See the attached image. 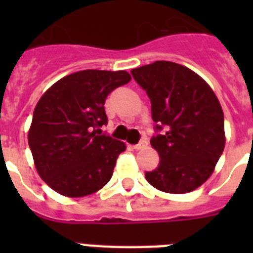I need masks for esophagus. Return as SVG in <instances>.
<instances>
[{
    "label": "esophagus",
    "mask_w": 253,
    "mask_h": 253,
    "mask_svg": "<svg viewBox=\"0 0 253 253\" xmlns=\"http://www.w3.org/2000/svg\"><path fill=\"white\" fill-rule=\"evenodd\" d=\"M144 147H147V142L146 140H142V142L138 143V144H135L132 148H134V150H142V148H144Z\"/></svg>",
    "instance_id": "34e87169"
}]
</instances>
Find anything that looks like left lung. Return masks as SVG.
I'll return each instance as SVG.
<instances>
[{
  "instance_id": "1",
  "label": "left lung",
  "mask_w": 253,
  "mask_h": 253,
  "mask_svg": "<svg viewBox=\"0 0 253 253\" xmlns=\"http://www.w3.org/2000/svg\"><path fill=\"white\" fill-rule=\"evenodd\" d=\"M151 99L156 128L151 139L160 164L146 178L154 188L184 194L212 174L224 150V115L210 85L192 69L159 60L131 71Z\"/></svg>"
}]
</instances>
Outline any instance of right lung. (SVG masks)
Masks as SVG:
<instances>
[{
  "instance_id": "1",
  "label": "right lung",
  "mask_w": 253,
  "mask_h": 253,
  "mask_svg": "<svg viewBox=\"0 0 253 253\" xmlns=\"http://www.w3.org/2000/svg\"><path fill=\"white\" fill-rule=\"evenodd\" d=\"M126 71L86 69L49 86L34 109L29 146L41 178L61 196L98 192L110 181L126 144L101 135L107 123L105 99L130 83Z\"/></svg>"
}]
</instances>
